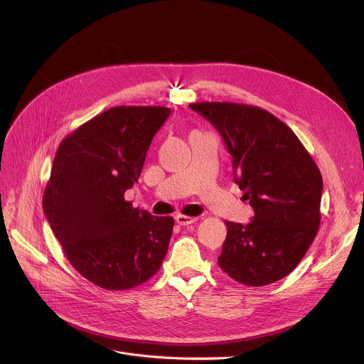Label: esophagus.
Segmentation results:
<instances>
[{"label":"esophagus","instance_id":"1","mask_svg":"<svg viewBox=\"0 0 364 364\" xmlns=\"http://www.w3.org/2000/svg\"><path fill=\"white\" fill-rule=\"evenodd\" d=\"M197 220V218H190V216H184V215H177L176 216V222L180 225V226H187V225H191Z\"/></svg>","mask_w":364,"mask_h":364}]
</instances>
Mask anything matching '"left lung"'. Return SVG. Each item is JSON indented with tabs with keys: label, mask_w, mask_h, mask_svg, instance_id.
I'll use <instances>...</instances> for the list:
<instances>
[{
	"label": "left lung",
	"mask_w": 364,
	"mask_h": 364,
	"mask_svg": "<svg viewBox=\"0 0 364 364\" xmlns=\"http://www.w3.org/2000/svg\"><path fill=\"white\" fill-rule=\"evenodd\" d=\"M190 108L222 135L235 183L255 212L247 225L226 222L219 267L249 287L285 278L318 232L323 178L317 164L292 129L268 111L230 102Z\"/></svg>",
	"instance_id": "1"
}]
</instances>
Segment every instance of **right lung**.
<instances>
[{
    "instance_id": "right-lung-1",
    "label": "right lung",
    "mask_w": 364,
    "mask_h": 364,
    "mask_svg": "<svg viewBox=\"0 0 364 364\" xmlns=\"http://www.w3.org/2000/svg\"><path fill=\"white\" fill-rule=\"evenodd\" d=\"M171 109L117 107L59 145L43 210L72 267L92 284L121 291L160 269L174 219L134 209L124 198L138 181L151 141Z\"/></svg>"
}]
</instances>
